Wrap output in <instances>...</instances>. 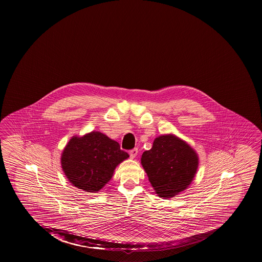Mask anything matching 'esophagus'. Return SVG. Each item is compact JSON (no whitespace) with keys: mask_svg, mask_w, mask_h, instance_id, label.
I'll use <instances>...</instances> for the list:
<instances>
[{"mask_svg":"<svg viewBox=\"0 0 262 262\" xmlns=\"http://www.w3.org/2000/svg\"><path fill=\"white\" fill-rule=\"evenodd\" d=\"M137 153H138V149L135 148V149L130 150L129 151V156L132 159H135L137 156Z\"/></svg>","mask_w":262,"mask_h":262,"instance_id":"34e87169","label":"esophagus"}]
</instances>
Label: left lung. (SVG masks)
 <instances>
[{
  "instance_id": "left-lung-1",
  "label": "left lung",
  "mask_w": 262,
  "mask_h": 262,
  "mask_svg": "<svg viewBox=\"0 0 262 262\" xmlns=\"http://www.w3.org/2000/svg\"><path fill=\"white\" fill-rule=\"evenodd\" d=\"M140 161L155 193L163 199H172L186 190L199 168L196 151L173 134L156 137Z\"/></svg>"
}]
</instances>
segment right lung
<instances>
[{"mask_svg": "<svg viewBox=\"0 0 262 262\" xmlns=\"http://www.w3.org/2000/svg\"><path fill=\"white\" fill-rule=\"evenodd\" d=\"M129 155L120 144L100 132L72 137L61 155L69 182L86 192H97L112 179L116 167Z\"/></svg>", "mask_w": 262, "mask_h": 262, "instance_id": "1", "label": "right lung"}]
</instances>
